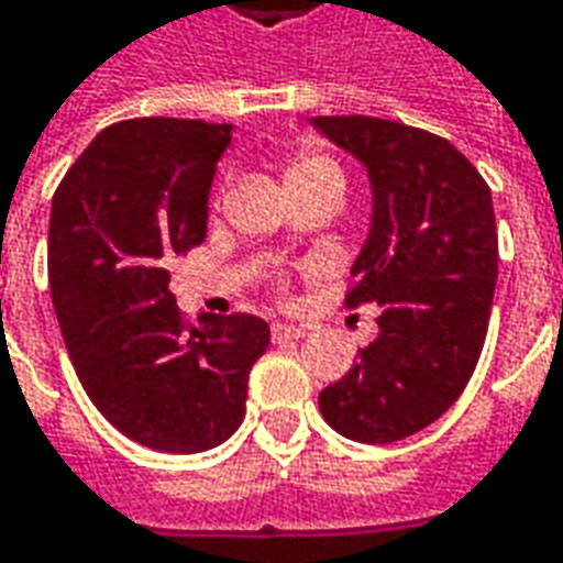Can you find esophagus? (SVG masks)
<instances>
[{
  "label": "esophagus",
  "mask_w": 563,
  "mask_h": 563,
  "mask_svg": "<svg viewBox=\"0 0 563 563\" xmlns=\"http://www.w3.org/2000/svg\"><path fill=\"white\" fill-rule=\"evenodd\" d=\"M274 341H298V338H305L307 334V325H289V322H277L274 329Z\"/></svg>",
  "instance_id": "obj_1"
}]
</instances>
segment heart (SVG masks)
Listing matches in <instances>:
<instances>
[{"label": "heart", "mask_w": 563, "mask_h": 563, "mask_svg": "<svg viewBox=\"0 0 563 563\" xmlns=\"http://www.w3.org/2000/svg\"><path fill=\"white\" fill-rule=\"evenodd\" d=\"M319 172H338V165L325 156H301V159L292 162V168L286 174V180L292 177H307V174H319Z\"/></svg>", "instance_id": "obj_1"}]
</instances>
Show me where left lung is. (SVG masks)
I'll list each match as a JSON object with an SVG mask.
<instances>
[{
	"instance_id": "8db88e82",
	"label": "left lung",
	"mask_w": 563,
	"mask_h": 563,
	"mask_svg": "<svg viewBox=\"0 0 563 563\" xmlns=\"http://www.w3.org/2000/svg\"><path fill=\"white\" fill-rule=\"evenodd\" d=\"M310 126L365 165L374 210L346 305H379V334L319 410L355 443H395L446 413L479 362L497 280L492 189L424 129L362 114Z\"/></svg>"
}]
</instances>
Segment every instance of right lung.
<instances>
[{"instance_id":"obj_1","label":"right lung","mask_w":563,"mask_h":563,"mask_svg":"<svg viewBox=\"0 0 563 563\" xmlns=\"http://www.w3.org/2000/svg\"><path fill=\"white\" fill-rule=\"evenodd\" d=\"M229 141V123H114L68 168L51 208V295L80 386L120 434L159 452L229 440L271 343L268 322L250 313L189 325L168 289V265L208 234Z\"/></svg>"}]
</instances>
